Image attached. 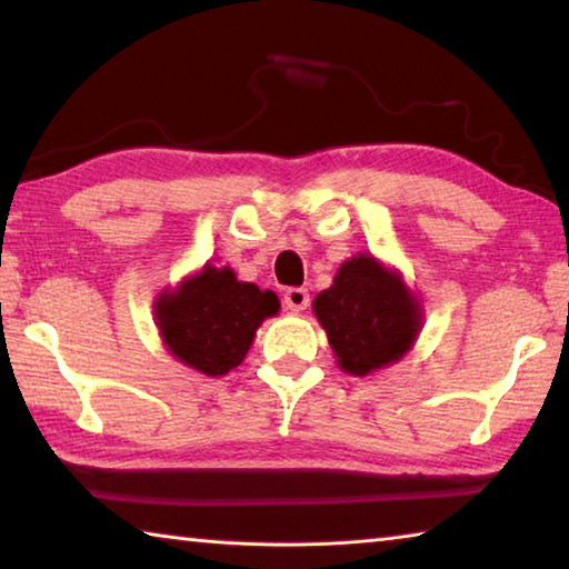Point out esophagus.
I'll use <instances>...</instances> for the list:
<instances>
[{"instance_id": "esophagus-1", "label": "esophagus", "mask_w": 569, "mask_h": 569, "mask_svg": "<svg viewBox=\"0 0 569 569\" xmlns=\"http://www.w3.org/2000/svg\"><path fill=\"white\" fill-rule=\"evenodd\" d=\"M283 303L288 311H303V308L308 306V291L306 288H288V291L283 293Z\"/></svg>"}]
</instances>
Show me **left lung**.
Wrapping results in <instances>:
<instances>
[{
    "label": "left lung",
    "mask_w": 569,
    "mask_h": 569,
    "mask_svg": "<svg viewBox=\"0 0 569 569\" xmlns=\"http://www.w3.org/2000/svg\"><path fill=\"white\" fill-rule=\"evenodd\" d=\"M313 313L339 369L351 377L387 369L417 343L423 326L419 296L403 276L371 253L343 261L333 283L313 298Z\"/></svg>",
    "instance_id": "1"
}]
</instances>
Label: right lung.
I'll list each match as a JSON object with an SVG mask.
<instances>
[{"instance_id":"right-lung-1","label":"right lung","mask_w":569,"mask_h":569,"mask_svg":"<svg viewBox=\"0 0 569 569\" xmlns=\"http://www.w3.org/2000/svg\"><path fill=\"white\" fill-rule=\"evenodd\" d=\"M273 291L238 281L228 266L206 263L176 288H166L152 306L166 349L188 369L226 377L243 363L261 323L278 313Z\"/></svg>"}]
</instances>
